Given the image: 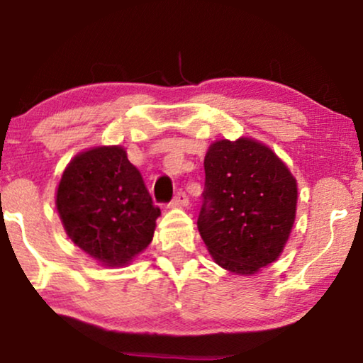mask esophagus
Instances as JSON below:
<instances>
[{
    "mask_svg": "<svg viewBox=\"0 0 363 363\" xmlns=\"http://www.w3.org/2000/svg\"><path fill=\"white\" fill-rule=\"evenodd\" d=\"M172 207H186L189 206V197H187V194L184 191H179L176 196H174V199L171 202Z\"/></svg>",
    "mask_w": 363,
    "mask_h": 363,
    "instance_id": "1",
    "label": "esophagus"
}]
</instances>
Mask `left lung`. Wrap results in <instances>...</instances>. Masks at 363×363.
Masks as SVG:
<instances>
[{
  "label": "left lung",
  "instance_id": "1",
  "mask_svg": "<svg viewBox=\"0 0 363 363\" xmlns=\"http://www.w3.org/2000/svg\"><path fill=\"white\" fill-rule=\"evenodd\" d=\"M204 171L197 229L216 262L240 275L272 264L296 220L297 182L286 164L254 139H222Z\"/></svg>",
  "mask_w": 363,
  "mask_h": 363
}]
</instances>
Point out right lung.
Here are the masks:
<instances>
[{
	"mask_svg": "<svg viewBox=\"0 0 363 363\" xmlns=\"http://www.w3.org/2000/svg\"><path fill=\"white\" fill-rule=\"evenodd\" d=\"M56 209L77 247L121 267L151 244L161 209L121 146L77 154L62 172Z\"/></svg>",
	"mask_w": 363,
	"mask_h": 363,
	"instance_id": "1",
	"label": "right lung"
}]
</instances>
